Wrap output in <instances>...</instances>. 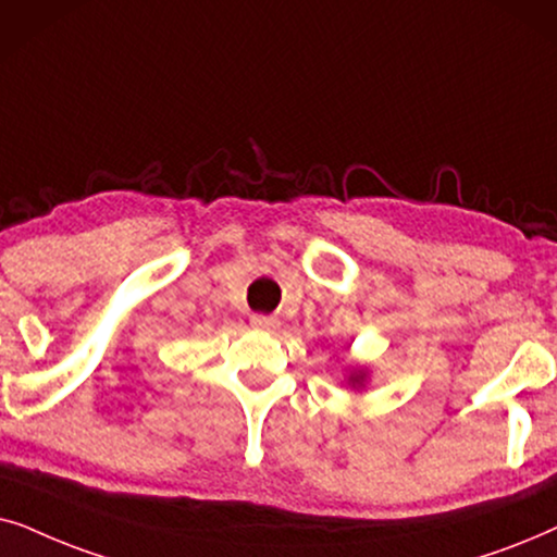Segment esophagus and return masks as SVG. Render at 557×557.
<instances>
[{"label":"esophagus","instance_id":"34e87169","mask_svg":"<svg viewBox=\"0 0 557 557\" xmlns=\"http://www.w3.org/2000/svg\"><path fill=\"white\" fill-rule=\"evenodd\" d=\"M277 325H280V321L272 315H251V329H257V331H274Z\"/></svg>","mask_w":557,"mask_h":557}]
</instances>
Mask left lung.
Masks as SVG:
<instances>
[{"label": "left lung", "mask_w": 557, "mask_h": 557, "mask_svg": "<svg viewBox=\"0 0 557 557\" xmlns=\"http://www.w3.org/2000/svg\"><path fill=\"white\" fill-rule=\"evenodd\" d=\"M344 380H346L348 387L356 389V392L364 389L369 384V369L367 367H348Z\"/></svg>", "instance_id": "obj_1"}]
</instances>
